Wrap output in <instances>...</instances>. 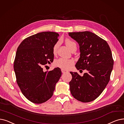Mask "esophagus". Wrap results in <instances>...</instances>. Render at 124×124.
Wrapping results in <instances>:
<instances>
[{
	"label": "esophagus",
	"mask_w": 124,
	"mask_h": 124,
	"mask_svg": "<svg viewBox=\"0 0 124 124\" xmlns=\"http://www.w3.org/2000/svg\"><path fill=\"white\" fill-rule=\"evenodd\" d=\"M61 71H62V72L63 73H65V72H67V71H66V70H64V69H61Z\"/></svg>",
	"instance_id": "esophagus-1"
}]
</instances>
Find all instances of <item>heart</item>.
Wrapping results in <instances>:
<instances>
[{"instance_id": "b5f03b06", "label": "heart", "mask_w": 124, "mask_h": 124, "mask_svg": "<svg viewBox=\"0 0 124 124\" xmlns=\"http://www.w3.org/2000/svg\"><path fill=\"white\" fill-rule=\"evenodd\" d=\"M59 44H60V42H57L53 47V53L54 54L56 53L57 51V49L59 46ZM65 44L67 47L70 49V50H71L73 47L75 46L77 47L75 43L69 39H67L65 40ZM73 64L74 61L72 59H66L62 58L57 59L54 62V65L55 66L64 70L69 69L71 67L72 65H73Z\"/></svg>"}]
</instances>
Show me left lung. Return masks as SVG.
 Listing matches in <instances>:
<instances>
[{"label":"left lung","instance_id":"obj_1","mask_svg":"<svg viewBox=\"0 0 124 124\" xmlns=\"http://www.w3.org/2000/svg\"><path fill=\"white\" fill-rule=\"evenodd\" d=\"M69 35L79 44L80 57L75 64L78 70L86 69L83 77L70 72L72 79L70 90L73 97L83 102L96 99L108 84L114 60L107 42L90 31L69 32Z\"/></svg>","mask_w":124,"mask_h":124}]
</instances>
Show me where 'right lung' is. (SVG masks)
Returning <instances> with one entry per match:
<instances>
[{"mask_svg":"<svg viewBox=\"0 0 124 124\" xmlns=\"http://www.w3.org/2000/svg\"><path fill=\"white\" fill-rule=\"evenodd\" d=\"M58 33L42 32L24 39L18 46L14 64L16 80L22 94L34 103L41 104L50 99L61 69L44 72L42 66L54 60L53 47Z\"/></svg>","mask_w":124,"mask_h":124,"instance_id":"1","label":"right lung"}]
</instances>
